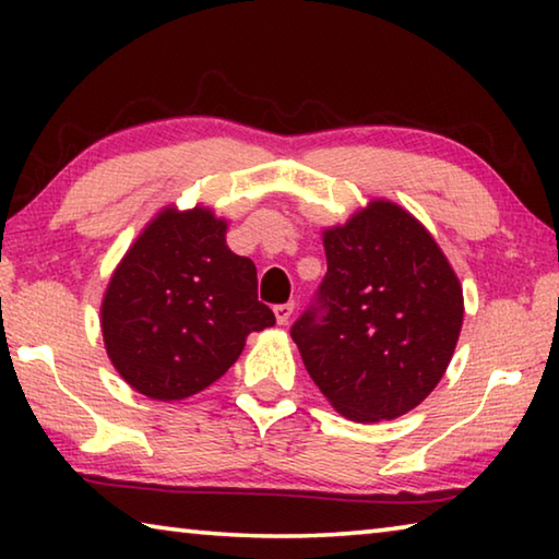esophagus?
Instances as JSON below:
<instances>
[{
  "instance_id": "obj_1",
  "label": "esophagus",
  "mask_w": 559,
  "mask_h": 559,
  "mask_svg": "<svg viewBox=\"0 0 559 559\" xmlns=\"http://www.w3.org/2000/svg\"><path fill=\"white\" fill-rule=\"evenodd\" d=\"M293 308H296V302H293V300H288V302H281V306L273 308V313H276V320H278L281 325H286V323H288L290 316H293Z\"/></svg>"
}]
</instances>
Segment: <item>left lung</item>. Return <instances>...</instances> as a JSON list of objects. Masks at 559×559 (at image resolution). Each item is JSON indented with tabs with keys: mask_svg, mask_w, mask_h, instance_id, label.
<instances>
[{
	"mask_svg": "<svg viewBox=\"0 0 559 559\" xmlns=\"http://www.w3.org/2000/svg\"><path fill=\"white\" fill-rule=\"evenodd\" d=\"M323 243L328 273L290 337L340 414L396 419L427 400L451 362L463 323L456 273L392 202H372Z\"/></svg>",
	"mask_w": 559,
	"mask_h": 559,
	"instance_id": "obj_1",
	"label": "left lung"
}]
</instances>
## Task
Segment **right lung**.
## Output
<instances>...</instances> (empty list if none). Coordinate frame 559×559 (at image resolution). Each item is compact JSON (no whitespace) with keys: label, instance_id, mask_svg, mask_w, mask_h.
<instances>
[{"label":"right lung","instance_id":"add662e5","mask_svg":"<svg viewBox=\"0 0 559 559\" xmlns=\"http://www.w3.org/2000/svg\"><path fill=\"white\" fill-rule=\"evenodd\" d=\"M212 212L165 210L138 236L100 308L110 362L132 390L185 400L219 380L246 335L276 325L257 266L226 246Z\"/></svg>","mask_w":559,"mask_h":559}]
</instances>
